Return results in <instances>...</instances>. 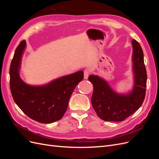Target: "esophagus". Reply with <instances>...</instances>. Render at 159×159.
I'll list each match as a JSON object with an SVG mask.
<instances>
[{
    "instance_id": "1",
    "label": "esophagus",
    "mask_w": 159,
    "mask_h": 159,
    "mask_svg": "<svg viewBox=\"0 0 159 159\" xmlns=\"http://www.w3.org/2000/svg\"><path fill=\"white\" fill-rule=\"evenodd\" d=\"M89 75V71L88 70H85L84 71V79L87 80L88 78Z\"/></svg>"
}]
</instances>
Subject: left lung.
I'll list each match as a JSON object with an SVG mask.
<instances>
[{
  "mask_svg": "<svg viewBox=\"0 0 159 159\" xmlns=\"http://www.w3.org/2000/svg\"><path fill=\"white\" fill-rule=\"evenodd\" d=\"M134 85L127 94L117 93L105 80L90 75L89 80L93 85L91 102L98 116L105 121L119 122L139 109L145 97L147 71L144 64L143 52L139 43L132 40Z\"/></svg>",
  "mask_w": 159,
  "mask_h": 159,
  "instance_id": "left-lung-1",
  "label": "left lung"
}]
</instances>
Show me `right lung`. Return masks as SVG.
<instances>
[{
	"label": "right lung",
	"instance_id": "right-lung-1",
	"mask_svg": "<svg viewBox=\"0 0 159 159\" xmlns=\"http://www.w3.org/2000/svg\"><path fill=\"white\" fill-rule=\"evenodd\" d=\"M22 41L14 52L10 67V87L14 101L27 116L39 123H52L61 119L68 106L70 96L84 78V71L62 76L49 84L28 85L19 75L21 59L26 48Z\"/></svg>",
	"mask_w": 159,
	"mask_h": 159
}]
</instances>
